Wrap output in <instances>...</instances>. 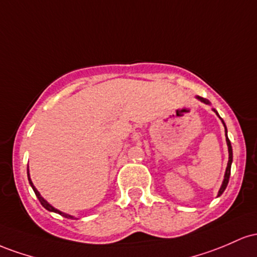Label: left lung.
Wrapping results in <instances>:
<instances>
[{
    "label": "left lung",
    "mask_w": 257,
    "mask_h": 257,
    "mask_svg": "<svg viewBox=\"0 0 257 257\" xmlns=\"http://www.w3.org/2000/svg\"><path fill=\"white\" fill-rule=\"evenodd\" d=\"M198 99H200L201 102L206 103V104H209V100L206 99V98H203V97H198ZM214 111L216 114H217V111L215 110ZM218 115V114H217ZM222 122H223V120H222ZM224 125V122H223ZM224 128H226V125H224ZM226 141H227V146H228V153H229V158H228V164H227V169H226V174H224V180L223 182H222V186L220 188V191H218V195L217 197H220L222 193L224 192V189H226L227 184H228V181H229V175H230V165H232V160H233V153H232V146H230V142L228 140V137H227V128H226Z\"/></svg>",
    "instance_id": "1"
}]
</instances>
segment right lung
I'll return each instance as SVG.
<instances>
[{"label": "right lung", "instance_id": "1", "mask_svg": "<svg viewBox=\"0 0 257 257\" xmlns=\"http://www.w3.org/2000/svg\"><path fill=\"white\" fill-rule=\"evenodd\" d=\"M28 178H29V183H30V186L33 187V189H34V192H35V194H36L37 199H39V200H40V203H41V205H42L43 207H45V209H47L48 211H53V212H57V214H59V215L64 216V217H66V218H73V216H70V215H66V214H64V212H62V211H59V210H57L56 207H53V206H52V205H50V204H48L47 201H46L45 199H43V198L41 197V194H40L39 191H37V189L35 188V186H34L33 182H31V180H30V176H29V169H28Z\"/></svg>", "mask_w": 257, "mask_h": 257}]
</instances>
